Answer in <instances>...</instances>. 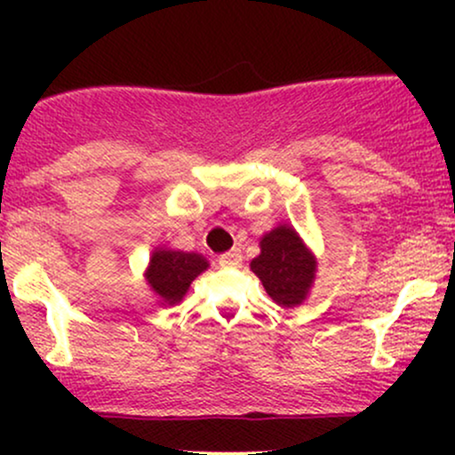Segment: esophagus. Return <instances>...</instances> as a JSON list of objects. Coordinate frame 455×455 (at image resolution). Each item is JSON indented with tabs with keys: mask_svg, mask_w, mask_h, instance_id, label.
I'll list each match as a JSON object with an SVG mask.
<instances>
[{
	"mask_svg": "<svg viewBox=\"0 0 455 455\" xmlns=\"http://www.w3.org/2000/svg\"><path fill=\"white\" fill-rule=\"evenodd\" d=\"M242 260H243L242 250L233 248V250H228V252L220 254V259H218V263H220L222 267H239V265H242Z\"/></svg>",
	"mask_w": 455,
	"mask_h": 455,
	"instance_id": "1",
	"label": "esophagus"
}]
</instances>
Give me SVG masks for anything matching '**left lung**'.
Returning <instances> with one entry per match:
<instances>
[{
	"mask_svg": "<svg viewBox=\"0 0 455 455\" xmlns=\"http://www.w3.org/2000/svg\"><path fill=\"white\" fill-rule=\"evenodd\" d=\"M260 254L250 269L282 307L301 306L316 280V257L291 224H278L260 237Z\"/></svg>",
	"mask_w": 455,
	"mask_h": 455,
	"instance_id": "obj_1",
	"label": "left lung"
}]
</instances>
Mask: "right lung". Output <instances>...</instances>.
Listing matches in <instances>:
<instances>
[{"mask_svg": "<svg viewBox=\"0 0 455 455\" xmlns=\"http://www.w3.org/2000/svg\"><path fill=\"white\" fill-rule=\"evenodd\" d=\"M210 267V260L198 252H184L169 245L151 250L143 278L149 291L158 297V306L171 307L181 304L190 284Z\"/></svg>", "mask_w": 455, "mask_h": 455, "instance_id": "1", "label": "right lung"}]
</instances>
